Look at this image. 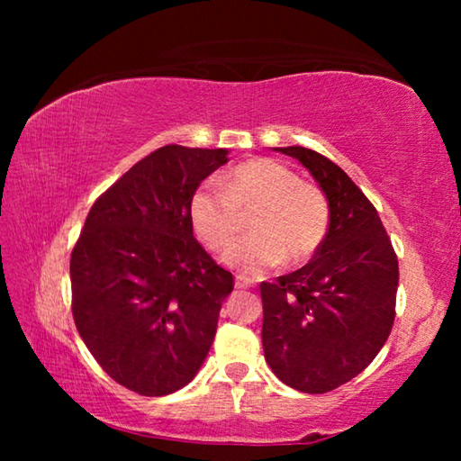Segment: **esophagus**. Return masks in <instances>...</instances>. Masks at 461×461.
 <instances>
[{
    "label": "esophagus",
    "mask_w": 461,
    "mask_h": 461,
    "mask_svg": "<svg viewBox=\"0 0 461 461\" xmlns=\"http://www.w3.org/2000/svg\"><path fill=\"white\" fill-rule=\"evenodd\" d=\"M236 286L238 288H248V286H252V280L246 278V276H236Z\"/></svg>",
    "instance_id": "34e87169"
}]
</instances>
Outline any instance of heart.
<instances>
[{"mask_svg":"<svg viewBox=\"0 0 461 461\" xmlns=\"http://www.w3.org/2000/svg\"><path fill=\"white\" fill-rule=\"evenodd\" d=\"M252 236L230 249L228 262L256 275L280 262H307L330 231L331 209L325 193L303 183L296 170L275 158H252L203 183L193 193L189 217L199 240L223 252L244 230Z\"/></svg>","mask_w":461,"mask_h":461,"instance_id":"heart-1","label":"heart"}]
</instances>
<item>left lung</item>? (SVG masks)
I'll return each instance as SVG.
<instances>
[{"mask_svg":"<svg viewBox=\"0 0 461 461\" xmlns=\"http://www.w3.org/2000/svg\"><path fill=\"white\" fill-rule=\"evenodd\" d=\"M309 168L331 209L305 267L262 283V348L286 386L323 394L356 378L394 323L399 260L376 207L352 178L303 146L276 148Z\"/></svg>","mask_w":461,"mask_h":461,"instance_id":"obj_1","label":"left lung"}]
</instances>
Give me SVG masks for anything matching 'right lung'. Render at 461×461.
I'll use <instances>...</instances> for the list:
<instances>
[{
    "label": "right lung",
    "instance_id": "obj_1",
    "mask_svg": "<svg viewBox=\"0 0 461 461\" xmlns=\"http://www.w3.org/2000/svg\"><path fill=\"white\" fill-rule=\"evenodd\" d=\"M225 162L223 148H158L99 194L73 248L77 330L101 368L142 396L189 384L233 291L189 217L193 193Z\"/></svg>",
    "mask_w": 461,
    "mask_h": 461
}]
</instances>
